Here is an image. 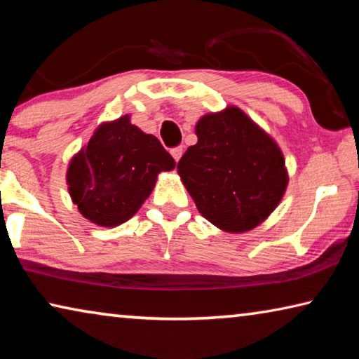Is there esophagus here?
Returning a JSON list of instances; mask_svg holds the SVG:
<instances>
[{
	"label": "esophagus",
	"mask_w": 359,
	"mask_h": 359,
	"mask_svg": "<svg viewBox=\"0 0 359 359\" xmlns=\"http://www.w3.org/2000/svg\"><path fill=\"white\" fill-rule=\"evenodd\" d=\"M182 154H184V147H182V145H177V147L171 149V155L174 156V160H175V161H179V160H180Z\"/></svg>",
	"instance_id": "34e87169"
}]
</instances>
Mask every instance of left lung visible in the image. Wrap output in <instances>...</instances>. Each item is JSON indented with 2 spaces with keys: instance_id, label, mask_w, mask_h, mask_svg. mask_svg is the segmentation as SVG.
Wrapping results in <instances>:
<instances>
[{
  "instance_id": "8db88e82",
  "label": "left lung",
  "mask_w": 359,
  "mask_h": 359,
  "mask_svg": "<svg viewBox=\"0 0 359 359\" xmlns=\"http://www.w3.org/2000/svg\"><path fill=\"white\" fill-rule=\"evenodd\" d=\"M177 172L198 210L228 233H244L277 208L288 184L277 144L238 107L209 114Z\"/></svg>"
}]
</instances>
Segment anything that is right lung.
I'll list each match as a JSON object with an SVG mask.
<instances>
[{"instance_id":"1","label":"right lung","mask_w":359,"mask_h":359,"mask_svg":"<svg viewBox=\"0 0 359 359\" xmlns=\"http://www.w3.org/2000/svg\"><path fill=\"white\" fill-rule=\"evenodd\" d=\"M175 168L155 136L130 123L128 115L101 125L87 147L72 158L68 185L90 222L117 226L136 214L154 190L156 175Z\"/></svg>"}]
</instances>
